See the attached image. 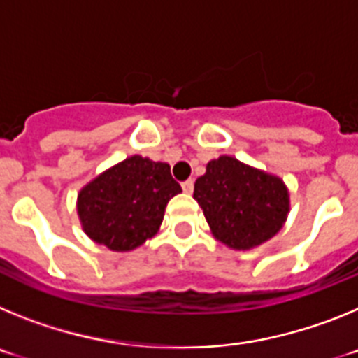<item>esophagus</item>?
I'll return each instance as SVG.
<instances>
[{"label":"esophagus","mask_w":358,"mask_h":358,"mask_svg":"<svg viewBox=\"0 0 358 358\" xmlns=\"http://www.w3.org/2000/svg\"><path fill=\"white\" fill-rule=\"evenodd\" d=\"M182 189H185V194H192V192H194V181L188 179V181L182 182Z\"/></svg>","instance_id":"esophagus-1"}]
</instances>
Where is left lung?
I'll list each match as a JSON object with an SVG mask.
<instances>
[{"mask_svg": "<svg viewBox=\"0 0 358 358\" xmlns=\"http://www.w3.org/2000/svg\"><path fill=\"white\" fill-rule=\"evenodd\" d=\"M194 199L210 229L227 248L248 251L273 238L290 210L289 189L280 177L220 156L195 181Z\"/></svg>", "mask_w": 358, "mask_h": 358, "instance_id": "obj_1", "label": "left lung"}]
</instances>
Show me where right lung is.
Listing matches in <instances>:
<instances>
[{
  "label": "right lung",
  "mask_w": 358,
  "mask_h": 358,
  "mask_svg": "<svg viewBox=\"0 0 358 358\" xmlns=\"http://www.w3.org/2000/svg\"><path fill=\"white\" fill-rule=\"evenodd\" d=\"M181 192L170 164L131 156L80 189L77 211L82 229L110 251H132L156 235L164 208Z\"/></svg>",
  "instance_id": "add662e5"
}]
</instances>
